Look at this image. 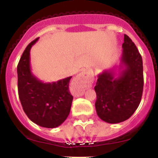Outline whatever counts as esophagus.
I'll use <instances>...</instances> for the list:
<instances>
[{"mask_svg":"<svg viewBox=\"0 0 158 158\" xmlns=\"http://www.w3.org/2000/svg\"><path fill=\"white\" fill-rule=\"evenodd\" d=\"M93 81V76L89 74L87 72H82L77 75L76 78V85L81 88L78 91V94L83 95L84 89L85 88L89 87L91 85L92 82Z\"/></svg>","mask_w":158,"mask_h":158,"instance_id":"esophagus-1","label":"esophagus"}]
</instances>
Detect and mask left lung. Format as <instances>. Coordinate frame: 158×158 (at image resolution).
<instances>
[{
	"label": "left lung",
	"mask_w": 158,
	"mask_h": 158,
	"mask_svg": "<svg viewBox=\"0 0 158 158\" xmlns=\"http://www.w3.org/2000/svg\"><path fill=\"white\" fill-rule=\"evenodd\" d=\"M122 48L119 65L100 73L94 88L96 113L108 123H118L128 119L139 107L143 91L142 56L127 35H124Z\"/></svg>",
	"instance_id": "left-lung-1"
}]
</instances>
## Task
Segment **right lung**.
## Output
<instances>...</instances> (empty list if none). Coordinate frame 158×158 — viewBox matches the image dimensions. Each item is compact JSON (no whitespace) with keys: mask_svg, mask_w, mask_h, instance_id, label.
Masks as SVG:
<instances>
[{"mask_svg":"<svg viewBox=\"0 0 158 158\" xmlns=\"http://www.w3.org/2000/svg\"><path fill=\"white\" fill-rule=\"evenodd\" d=\"M38 40L27 45L18 63V93L23 111L32 122L43 127L55 128L70 111L73 96L69 85L72 77L44 83L32 73L30 51Z\"/></svg>","mask_w":158,"mask_h":158,"instance_id":"add662e5","label":"right lung"}]
</instances>
